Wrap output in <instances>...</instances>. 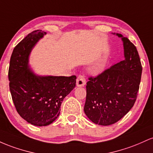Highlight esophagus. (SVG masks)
<instances>
[{"mask_svg": "<svg viewBox=\"0 0 153 153\" xmlns=\"http://www.w3.org/2000/svg\"><path fill=\"white\" fill-rule=\"evenodd\" d=\"M86 85V79L83 76L79 75L76 79V86L77 87H84Z\"/></svg>", "mask_w": 153, "mask_h": 153, "instance_id": "esophagus-1", "label": "esophagus"}]
</instances>
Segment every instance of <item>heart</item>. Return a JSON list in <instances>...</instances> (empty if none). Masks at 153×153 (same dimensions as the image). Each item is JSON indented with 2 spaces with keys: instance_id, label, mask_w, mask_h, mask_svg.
<instances>
[{
  "instance_id": "heart-1",
  "label": "heart",
  "mask_w": 153,
  "mask_h": 153,
  "mask_svg": "<svg viewBox=\"0 0 153 153\" xmlns=\"http://www.w3.org/2000/svg\"><path fill=\"white\" fill-rule=\"evenodd\" d=\"M104 64H105V63H101V64H100V67H99V68H102V66H104Z\"/></svg>"
}]
</instances>
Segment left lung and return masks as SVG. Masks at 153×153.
Here are the masks:
<instances>
[{
  "label": "left lung",
  "instance_id": "1",
  "mask_svg": "<svg viewBox=\"0 0 153 153\" xmlns=\"http://www.w3.org/2000/svg\"><path fill=\"white\" fill-rule=\"evenodd\" d=\"M124 60L89 78L84 111L90 121L109 126L123 118L136 101L142 67L136 47L121 34Z\"/></svg>",
  "mask_w": 153,
  "mask_h": 153
}]
</instances>
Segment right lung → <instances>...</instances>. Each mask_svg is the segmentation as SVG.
I'll use <instances>...</instances> for the list:
<instances>
[{
	"mask_svg": "<svg viewBox=\"0 0 153 153\" xmlns=\"http://www.w3.org/2000/svg\"><path fill=\"white\" fill-rule=\"evenodd\" d=\"M45 35V32L35 30L22 39L13 49L8 69L10 91L17 112L37 126L53 122L63 99L76 86V76H40L31 69V52Z\"/></svg>",
	"mask_w": 153,
	"mask_h": 153,
	"instance_id": "obj_1",
	"label": "right lung"
}]
</instances>
